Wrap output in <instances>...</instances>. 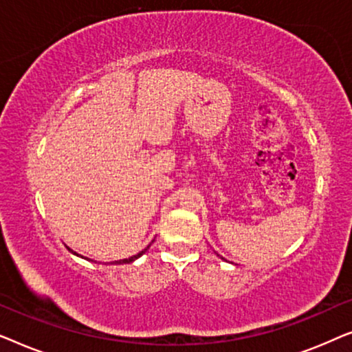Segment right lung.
Segmentation results:
<instances>
[{"label":"right lung","instance_id":"obj_1","mask_svg":"<svg viewBox=\"0 0 352 352\" xmlns=\"http://www.w3.org/2000/svg\"><path fill=\"white\" fill-rule=\"evenodd\" d=\"M148 248V247H147ZM146 248V250H147ZM70 250V248H69ZM146 250H144V252H141V253H138V254H134V256H131V258H128V259H120V261H115V264H123V263H131V261H134V259H138L139 256H141V254H144L146 253ZM75 253V252H74ZM76 254V253H75Z\"/></svg>","mask_w":352,"mask_h":352}]
</instances>
